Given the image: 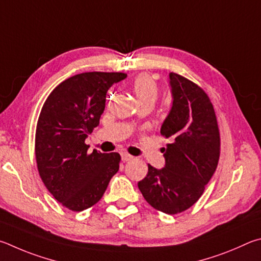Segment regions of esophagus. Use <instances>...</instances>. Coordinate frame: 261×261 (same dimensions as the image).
I'll return each mask as SVG.
<instances>
[{"label": "esophagus", "instance_id": "esophagus-1", "mask_svg": "<svg viewBox=\"0 0 261 261\" xmlns=\"http://www.w3.org/2000/svg\"><path fill=\"white\" fill-rule=\"evenodd\" d=\"M134 157L133 156H130L129 153H127V152H122L121 153V161L122 162H129V161H132V159H133Z\"/></svg>", "mask_w": 261, "mask_h": 261}]
</instances>
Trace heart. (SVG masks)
Here are the masks:
<instances>
[{
    "label": "heart",
    "mask_w": 261,
    "mask_h": 261,
    "mask_svg": "<svg viewBox=\"0 0 261 261\" xmlns=\"http://www.w3.org/2000/svg\"><path fill=\"white\" fill-rule=\"evenodd\" d=\"M134 91L139 102L151 100L154 103L158 95V87L151 76L141 74L134 81Z\"/></svg>",
    "instance_id": "heart-1"
}]
</instances>
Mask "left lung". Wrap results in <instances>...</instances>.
Here are the masks:
<instances>
[{
  "label": "left lung",
  "mask_w": 261,
  "mask_h": 261,
  "mask_svg": "<svg viewBox=\"0 0 261 261\" xmlns=\"http://www.w3.org/2000/svg\"><path fill=\"white\" fill-rule=\"evenodd\" d=\"M172 107L161 133L171 143L164 148L165 166L149 164L138 186L153 208L166 214L188 210L197 202L217 170L220 135L213 105L193 81L170 73Z\"/></svg>",
  "instance_id": "obj_1"
}]
</instances>
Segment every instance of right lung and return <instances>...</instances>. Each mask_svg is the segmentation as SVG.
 Here are the masks:
<instances>
[{
	"mask_svg": "<svg viewBox=\"0 0 261 261\" xmlns=\"http://www.w3.org/2000/svg\"><path fill=\"white\" fill-rule=\"evenodd\" d=\"M120 72H86L55 88L41 110L35 134V158L44 186L63 206L80 212L102 198L119 170L120 154L88 153L85 143L105 109Z\"/></svg>",
	"mask_w": 261,
	"mask_h": 261,
	"instance_id": "obj_1",
	"label": "right lung"
}]
</instances>
